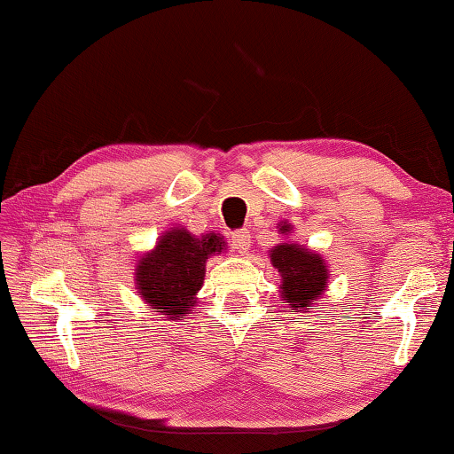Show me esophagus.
I'll return each instance as SVG.
<instances>
[{
  "label": "esophagus",
  "instance_id": "esophagus-1",
  "mask_svg": "<svg viewBox=\"0 0 454 454\" xmlns=\"http://www.w3.org/2000/svg\"><path fill=\"white\" fill-rule=\"evenodd\" d=\"M232 246L236 252H240V254H244L246 250L250 248V232L248 230H236V232H232Z\"/></svg>",
  "mask_w": 454,
  "mask_h": 454
}]
</instances>
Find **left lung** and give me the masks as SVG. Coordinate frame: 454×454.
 <instances>
[{
	"instance_id": "obj_1",
	"label": "left lung",
	"mask_w": 454,
	"mask_h": 454,
	"mask_svg": "<svg viewBox=\"0 0 454 454\" xmlns=\"http://www.w3.org/2000/svg\"><path fill=\"white\" fill-rule=\"evenodd\" d=\"M284 224L280 230H288ZM272 264L282 276V298L294 309H304L326 288L328 270L318 254L296 244H280L272 250Z\"/></svg>"
}]
</instances>
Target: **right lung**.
I'll use <instances>...</instances> for the list:
<instances>
[{"instance_id":"right-lung-1","label":"right lung","mask_w":454,"mask_h":454,"mask_svg":"<svg viewBox=\"0 0 454 454\" xmlns=\"http://www.w3.org/2000/svg\"><path fill=\"white\" fill-rule=\"evenodd\" d=\"M222 250L224 240L216 234L196 238L184 228L170 230L156 250L137 264V294L166 318L190 314L196 292L204 282L206 260Z\"/></svg>"}]
</instances>
